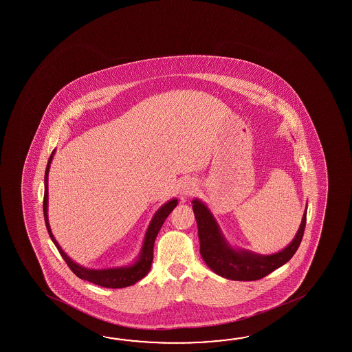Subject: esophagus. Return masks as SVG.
<instances>
[{"label": "esophagus", "mask_w": 352, "mask_h": 352, "mask_svg": "<svg viewBox=\"0 0 352 352\" xmlns=\"http://www.w3.org/2000/svg\"><path fill=\"white\" fill-rule=\"evenodd\" d=\"M195 191H196V184H195L194 179H187L182 181L181 187H179V194L184 195V196H190V195L194 194Z\"/></svg>", "instance_id": "obj_1"}]
</instances>
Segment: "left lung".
<instances>
[{
  "label": "left lung",
  "instance_id": "obj_1",
  "mask_svg": "<svg viewBox=\"0 0 352 352\" xmlns=\"http://www.w3.org/2000/svg\"><path fill=\"white\" fill-rule=\"evenodd\" d=\"M192 204L202 259L217 274L232 280H258L282 267L297 252L306 228L307 211L302 217L298 232L288 247L276 254H254L232 249L225 241L209 209L199 200H194Z\"/></svg>",
  "mask_w": 352,
  "mask_h": 352
}]
</instances>
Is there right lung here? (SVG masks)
<instances>
[{"label": "right lung", "instance_id": "1", "mask_svg": "<svg viewBox=\"0 0 352 352\" xmlns=\"http://www.w3.org/2000/svg\"><path fill=\"white\" fill-rule=\"evenodd\" d=\"M53 155L54 151L52 156L49 158V161H47V166H46L45 192H44V205H43V208H44L46 229H47L49 235L53 240L55 247L58 248L60 255L63 256V259L67 263V267L72 270L76 277L84 279V280H88L90 283L105 287V288H124V287L135 285V282L142 279L150 272L151 264L153 261L155 240H156V236H157L158 232L164 224L166 217H168L170 212L176 208L177 200L173 199L171 201L167 202L156 212V215L152 219L150 226L147 229V232H146L140 259L135 264H132L131 267H120V268H111V270H96L84 268V267H80L79 264L73 262L63 252V249L60 248L58 241L54 238L53 232L50 230V225H49V220H47V175H49V168H50V164H52V160H53Z\"/></svg>", "mask_w": 352, "mask_h": 352}]
</instances>
